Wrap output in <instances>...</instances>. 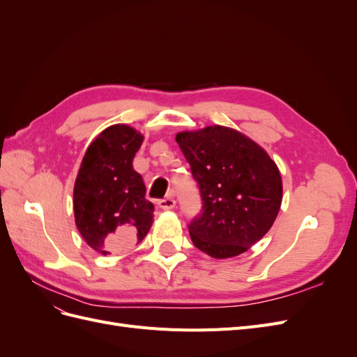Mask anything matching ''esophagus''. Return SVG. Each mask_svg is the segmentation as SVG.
I'll return each mask as SVG.
<instances>
[{"mask_svg":"<svg viewBox=\"0 0 357 357\" xmlns=\"http://www.w3.org/2000/svg\"><path fill=\"white\" fill-rule=\"evenodd\" d=\"M158 205H159V208H162V210H172V208L176 207V199L168 197V198L160 199V201L158 202Z\"/></svg>","mask_w":357,"mask_h":357,"instance_id":"1","label":"esophagus"}]
</instances>
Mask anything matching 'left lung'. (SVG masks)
<instances>
[{
	"mask_svg": "<svg viewBox=\"0 0 357 357\" xmlns=\"http://www.w3.org/2000/svg\"><path fill=\"white\" fill-rule=\"evenodd\" d=\"M176 139L202 201L188 226L192 243L215 259L247 252L271 229L282 205L275 162L250 138L226 126L180 132Z\"/></svg>",
	"mask_w": 357,
	"mask_h": 357,
	"instance_id": "obj_1",
	"label": "left lung"
}]
</instances>
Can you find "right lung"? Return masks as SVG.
I'll list each match as a JSON object with an SVG mask.
<instances>
[{
	"label": "right lung",
	"mask_w": 357,
	"mask_h": 357,
	"mask_svg": "<svg viewBox=\"0 0 357 357\" xmlns=\"http://www.w3.org/2000/svg\"><path fill=\"white\" fill-rule=\"evenodd\" d=\"M142 143L134 128L113 125L93 139L82 160L74 185L75 226L102 255L142 243L153 223L155 205L146 199L143 177L132 167Z\"/></svg>",
	"instance_id": "1"
}]
</instances>
